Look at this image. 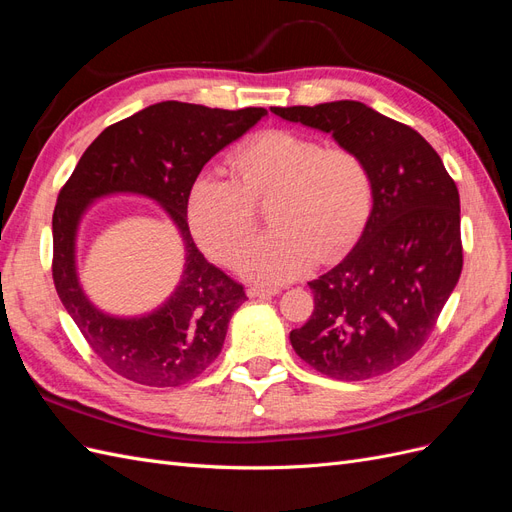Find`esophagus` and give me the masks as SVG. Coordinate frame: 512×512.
Returning a JSON list of instances; mask_svg holds the SVG:
<instances>
[{
    "mask_svg": "<svg viewBox=\"0 0 512 512\" xmlns=\"http://www.w3.org/2000/svg\"><path fill=\"white\" fill-rule=\"evenodd\" d=\"M282 290L277 286H271V288H265V286H252L247 288V297L250 299H265V297H275V294H280Z\"/></svg>",
    "mask_w": 512,
    "mask_h": 512,
    "instance_id": "1",
    "label": "esophagus"
}]
</instances>
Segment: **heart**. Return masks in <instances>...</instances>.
<instances>
[{"label": "heart", "instance_id": "heart-1", "mask_svg": "<svg viewBox=\"0 0 512 512\" xmlns=\"http://www.w3.org/2000/svg\"><path fill=\"white\" fill-rule=\"evenodd\" d=\"M232 179L203 173L188 194L194 239L220 262H232L267 206L274 228L239 258V273L282 284L314 262L344 254L374 205V179L359 151L324 145L290 130H265L230 153Z\"/></svg>", "mask_w": 512, "mask_h": 512}]
</instances>
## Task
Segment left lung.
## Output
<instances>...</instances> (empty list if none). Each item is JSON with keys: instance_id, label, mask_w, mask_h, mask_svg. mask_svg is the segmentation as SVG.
Segmentation results:
<instances>
[{"instance_id": "1", "label": "left lung", "mask_w": 512, "mask_h": 512, "mask_svg": "<svg viewBox=\"0 0 512 512\" xmlns=\"http://www.w3.org/2000/svg\"><path fill=\"white\" fill-rule=\"evenodd\" d=\"M271 113L327 132L365 158L374 205L359 241L309 282L314 312L290 344L335 380L386 374L423 348L461 267L457 185L425 138L356 100L273 106Z\"/></svg>"}]
</instances>
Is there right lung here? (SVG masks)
<instances>
[{
    "mask_svg": "<svg viewBox=\"0 0 512 512\" xmlns=\"http://www.w3.org/2000/svg\"><path fill=\"white\" fill-rule=\"evenodd\" d=\"M267 117L265 108L224 111L166 100L108 126L87 147L53 213V280L87 344L115 374L147 386H179L218 359L228 322L247 299L241 284L213 267L188 226V194L203 166ZM134 193L158 202L184 243L182 280L141 317L106 315L90 303L75 269V237L100 197Z\"/></svg>",
    "mask_w": 512,
    "mask_h": 512,
    "instance_id": "right-lung-1",
    "label": "right lung"
}]
</instances>
